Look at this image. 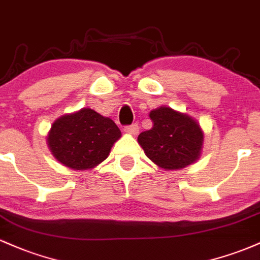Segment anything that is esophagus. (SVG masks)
I'll list each match as a JSON object with an SVG mask.
<instances>
[{
  "instance_id": "esophagus-1",
  "label": "esophagus",
  "mask_w": 260,
  "mask_h": 260,
  "mask_svg": "<svg viewBox=\"0 0 260 260\" xmlns=\"http://www.w3.org/2000/svg\"><path fill=\"white\" fill-rule=\"evenodd\" d=\"M124 132L128 134H132V136H136V134L139 132L138 124L134 123V124H131V126H126L124 127Z\"/></svg>"
}]
</instances>
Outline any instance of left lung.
<instances>
[{
    "label": "left lung",
    "mask_w": 260,
    "mask_h": 260,
    "mask_svg": "<svg viewBox=\"0 0 260 260\" xmlns=\"http://www.w3.org/2000/svg\"><path fill=\"white\" fill-rule=\"evenodd\" d=\"M149 116L153 127L139 134L138 143L154 164L168 171L184 169L199 159L204 133L194 118L168 106Z\"/></svg>",
    "instance_id": "1"
}]
</instances>
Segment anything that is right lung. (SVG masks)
Returning a JSON list of instances; mask_svg holds the SVG:
<instances>
[{
    "label": "right lung",
    "instance_id": "add662e5",
    "mask_svg": "<svg viewBox=\"0 0 260 260\" xmlns=\"http://www.w3.org/2000/svg\"><path fill=\"white\" fill-rule=\"evenodd\" d=\"M120 137V128L111 118L85 107L53 122L47 144L57 161L83 171L103 162Z\"/></svg>",
    "mask_w": 260,
    "mask_h": 260
}]
</instances>
